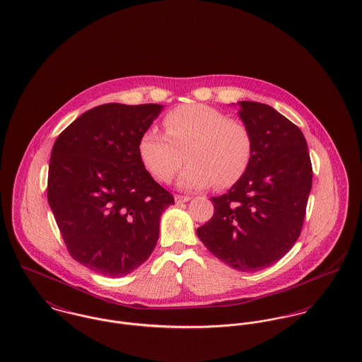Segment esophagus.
I'll return each mask as SVG.
<instances>
[{
    "label": "esophagus",
    "instance_id": "34e87169",
    "mask_svg": "<svg viewBox=\"0 0 362 362\" xmlns=\"http://www.w3.org/2000/svg\"><path fill=\"white\" fill-rule=\"evenodd\" d=\"M190 200H192L190 196H180V194L175 196V202H176V204H182V202H187V201Z\"/></svg>",
    "mask_w": 362,
    "mask_h": 362
}]
</instances>
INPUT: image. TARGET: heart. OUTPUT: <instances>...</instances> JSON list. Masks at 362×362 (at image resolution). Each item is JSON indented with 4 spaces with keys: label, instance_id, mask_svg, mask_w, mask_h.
I'll return each mask as SVG.
<instances>
[{
    "label": "heart",
    "instance_id": "1",
    "mask_svg": "<svg viewBox=\"0 0 362 362\" xmlns=\"http://www.w3.org/2000/svg\"><path fill=\"white\" fill-rule=\"evenodd\" d=\"M162 124L165 134L148 127L137 146L140 160L158 182H169L185 157L190 162L177 185L186 190H201L214 183L226 189L247 172L254 141L245 123L228 118L216 108L189 104L168 112Z\"/></svg>",
    "mask_w": 362,
    "mask_h": 362
}]
</instances>
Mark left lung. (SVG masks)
I'll return each mask as SVG.
<instances>
[{"label": "left lung", "instance_id": "obj_1", "mask_svg": "<svg viewBox=\"0 0 362 362\" xmlns=\"http://www.w3.org/2000/svg\"><path fill=\"white\" fill-rule=\"evenodd\" d=\"M239 105L252 134V158L228 193L211 199L214 215L197 236L226 265L255 272L278 262L298 239L313 166L305 137L293 122L267 104Z\"/></svg>", "mask_w": 362, "mask_h": 362}]
</instances>
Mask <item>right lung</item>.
<instances>
[{"mask_svg":"<svg viewBox=\"0 0 362 362\" xmlns=\"http://www.w3.org/2000/svg\"><path fill=\"white\" fill-rule=\"evenodd\" d=\"M160 104L98 105L55 140L47 199L74 259L110 278L139 268L160 236L173 196L139 157V139Z\"/></svg>","mask_w":362,"mask_h":362,"instance_id":"add662e5","label":"right lung"}]
</instances>
